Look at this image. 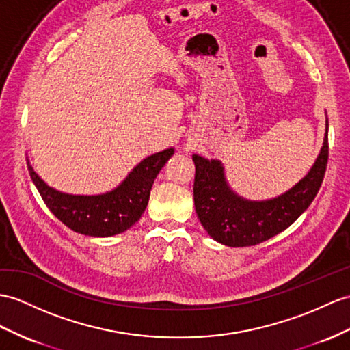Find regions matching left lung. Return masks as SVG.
Masks as SVG:
<instances>
[{
	"label": "left lung",
	"instance_id": "left-lung-1",
	"mask_svg": "<svg viewBox=\"0 0 350 350\" xmlns=\"http://www.w3.org/2000/svg\"><path fill=\"white\" fill-rule=\"evenodd\" d=\"M194 206L212 239L233 248L261 243L284 232L318 194L328 161V120L318 159L293 189L269 200H248L227 184L219 160L193 154Z\"/></svg>",
	"mask_w": 350,
	"mask_h": 350
}]
</instances>
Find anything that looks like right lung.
Returning a JSON list of instances; mask_svg holds the SVG:
<instances>
[{"label": "right lung", "instance_id": "obj_1", "mask_svg": "<svg viewBox=\"0 0 350 350\" xmlns=\"http://www.w3.org/2000/svg\"><path fill=\"white\" fill-rule=\"evenodd\" d=\"M174 148H167L148 156L114 190L95 196L55 190L36 174L29 160L28 170L46 206L57 219L75 233L107 237L123 233L138 223L148 204L152 183L166 161L174 156Z\"/></svg>", "mask_w": 350, "mask_h": 350}]
</instances>
